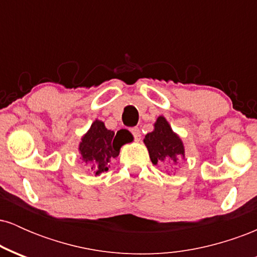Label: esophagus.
<instances>
[{
	"mask_svg": "<svg viewBox=\"0 0 257 257\" xmlns=\"http://www.w3.org/2000/svg\"><path fill=\"white\" fill-rule=\"evenodd\" d=\"M132 134L134 135V139H135V141H140V139H141V132H140V129L138 128V126H135V128H132Z\"/></svg>",
	"mask_w": 257,
	"mask_h": 257,
	"instance_id": "34e87169",
	"label": "esophagus"
}]
</instances>
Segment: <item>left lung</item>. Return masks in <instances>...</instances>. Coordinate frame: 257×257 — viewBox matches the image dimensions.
Wrapping results in <instances>:
<instances>
[{"label":"left lung","instance_id":"obj_1","mask_svg":"<svg viewBox=\"0 0 257 257\" xmlns=\"http://www.w3.org/2000/svg\"><path fill=\"white\" fill-rule=\"evenodd\" d=\"M144 144L149 150L150 158L155 166H167L169 162L176 166L181 159L185 161L184 143L164 116H159L156 119L153 131L145 135Z\"/></svg>","mask_w":257,"mask_h":257}]
</instances>
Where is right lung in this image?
<instances>
[{
  "label": "right lung",
  "instance_id": "add662e5",
  "mask_svg": "<svg viewBox=\"0 0 257 257\" xmlns=\"http://www.w3.org/2000/svg\"><path fill=\"white\" fill-rule=\"evenodd\" d=\"M128 143L124 135H114V132L105 126V123L95 119L90 128L81 138L78 144V152L82 162L89 167L90 172L100 175L107 172L110 162L119 155V150Z\"/></svg>",
  "mask_w": 257,
  "mask_h": 257
}]
</instances>
